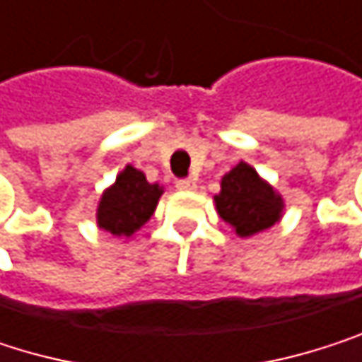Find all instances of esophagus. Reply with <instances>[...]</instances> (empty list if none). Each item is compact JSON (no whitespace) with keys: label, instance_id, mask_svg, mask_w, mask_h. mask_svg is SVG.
<instances>
[{"label":"esophagus","instance_id":"34e87169","mask_svg":"<svg viewBox=\"0 0 362 362\" xmlns=\"http://www.w3.org/2000/svg\"><path fill=\"white\" fill-rule=\"evenodd\" d=\"M175 189L177 191H195L197 182L193 177H180V180H175Z\"/></svg>","mask_w":362,"mask_h":362}]
</instances>
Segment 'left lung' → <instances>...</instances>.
I'll use <instances>...</instances> for the list:
<instances>
[{
	"instance_id": "1",
	"label": "left lung",
	"mask_w": 362,
	"mask_h": 362,
	"mask_svg": "<svg viewBox=\"0 0 362 362\" xmlns=\"http://www.w3.org/2000/svg\"><path fill=\"white\" fill-rule=\"evenodd\" d=\"M214 199L221 218L229 223L240 238L274 227L282 214V197L246 163L235 165L223 177L221 193Z\"/></svg>"
}]
</instances>
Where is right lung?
<instances>
[{"mask_svg": "<svg viewBox=\"0 0 362 362\" xmlns=\"http://www.w3.org/2000/svg\"><path fill=\"white\" fill-rule=\"evenodd\" d=\"M160 193L158 185H150L139 169L127 165L99 202V227L114 238H131L148 223Z\"/></svg>", "mask_w": 362, "mask_h": 362, "instance_id": "1", "label": "right lung"}]
</instances>
